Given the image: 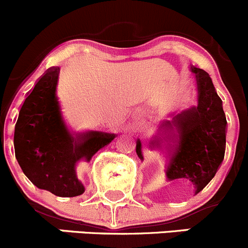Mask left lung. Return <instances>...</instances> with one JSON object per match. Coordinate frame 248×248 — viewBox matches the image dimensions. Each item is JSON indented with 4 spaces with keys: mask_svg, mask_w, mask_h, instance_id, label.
<instances>
[{
    "mask_svg": "<svg viewBox=\"0 0 248 248\" xmlns=\"http://www.w3.org/2000/svg\"><path fill=\"white\" fill-rule=\"evenodd\" d=\"M191 71L198 86V106L164 122L162 138L169 142L167 180H185L193 186L197 194L214 179L223 162L227 119L222 99L209 74L194 66H191ZM136 151L142 159L139 139Z\"/></svg>",
    "mask_w": 248,
    "mask_h": 248,
    "instance_id": "1",
    "label": "left lung"
}]
</instances>
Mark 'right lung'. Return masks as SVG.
Segmentation results:
<instances>
[{
	"instance_id": "add662e5",
	"label": "right lung",
	"mask_w": 248,
	"mask_h": 248,
	"mask_svg": "<svg viewBox=\"0 0 248 248\" xmlns=\"http://www.w3.org/2000/svg\"><path fill=\"white\" fill-rule=\"evenodd\" d=\"M59 71L47 69L25 98L14 128V151L34 186L55 196L77 197L85 191L77 163L90 162L116 136L99 132L78 136L67 128L56 96Z\"/></svg>"
}]
</instances>
